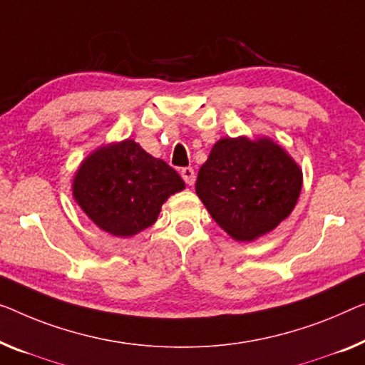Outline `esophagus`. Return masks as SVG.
Wrapping results in <instances>:
<instances>
[{
    "instance_id": "obj_1",
    "label": "esophagus",
    "mask_w": 365,
    "mask_h": 365,
    "mask_svg": "<svg viewBox=\"0 0 365 365\" xmlns=\"http://www.w3.org/2000/svg\"><path fill=\"white\" fill-rule=\"evenodd\" d=\"M180 175L183 178V182L187 185H193L195 178H197V175H195V170L192 167H183L180 170Z\"/></svg>"
}]
</instances>
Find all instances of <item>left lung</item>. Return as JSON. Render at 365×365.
I'll return each mask as SVG.
<instances>
[{
    "label": "left lung",
    "mask_w": 365,
    "mask_h": 365,
    "mask_svg": "<svg viewBox=\"0 0 365 365\" xmlns=\"http://www.w3.org/2000/svg\"><path fill=\"white\" fill-rule=\"evenodd\" d=\"M197 195L211 217L237 241L279 226L300 197L302 170L270 139H221L197 178Z\"/></svg>",
    "instance_id": "8db88e82"
}]
</instances>
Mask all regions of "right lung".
<instances>
[{"label":"right lung","mask_w":365,"mask_h":365,"mask_svg":"<svg viewBox=\"0 0 365 365\" xmlns=\"http://www.w3.org/2000/svg\"><path fill=\"white\" fill-rule=\"evenodd\" d=\"M183 188L170 165L130 139L98 149L73 178L80 208L103 231L121 237L154 225L162 203Z\"/></svg>","instance_id":"add662e5"}]
</instances>
